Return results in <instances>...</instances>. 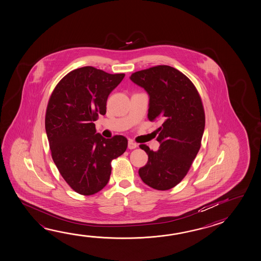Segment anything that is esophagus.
I'll return each instance as SVG.
<instances>
[{
  "instance_id": "esophagus-1",
  "label": "esophagus",
  "mask_w": 261,
  "mask_h": 261,
  "mask_svg": "<svg viewBox=\"0 0 261 261\" xmlns=\"http://www.w3.org/2000/svg\"><path fill=\"white\" fill-rule=\"evenodd\" d=\"M137 145L135 143V142L132 141V140H129L128 141V148L129 149H134V148H136L137 147Z\"/></svg>"
}]
</instances>
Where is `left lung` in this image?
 Listing matches in <instances>:
<instances>
[{"instance_id":"1","label":"left lung","mask_w":261,"mask_h":261,"mask_svg":"<svg viewBox=\"0 0 261 261\" xmlns=\"http://www.w3.org/2000/svg\"><path fill=\"white\" fill-rule=\"evenodd\" d=\"M130 79L149 95L148 120L161 124L160 149L140 145L148 160L138 173L149 187L167 191L182 180L200 150L205 125L201 97L190 79L167 65L137 71Z\"/></svg>"}]
</instances>
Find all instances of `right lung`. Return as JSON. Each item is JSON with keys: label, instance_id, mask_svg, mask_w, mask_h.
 <instances>
[{"label": "right lung", "instance_id": "1", "mask_svg": "<svg viewBox=\"0 0 261 261\" xmlns=\"http://www.w3.org/2000/svg\"><path fill=\"white\" fill-rule=\"evenodd\" d=\"M124 74L91 66L61 79L46 107L45 126L51 155L69 187L82 195L100 192L109 181L112 160L124 154L127 139L105 138L94 121L106 113V101Z\"/></svg>", "mask_w": 261, "mask_h": 261}]
</instances>
